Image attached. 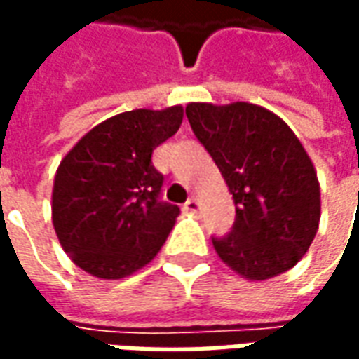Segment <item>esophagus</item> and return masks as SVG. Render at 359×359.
<instances>
[{"label": "esophagus", "mask_w": 359, "mask_h": 359, "mask_svg": "<svg viewBox=\"0 0 359 359\" xmlns=\"http://www.w3.org/2000/svg\"><path fill=\"white\" fill-rule=\"evenodd\" d=\"M184 211H188V213H198V211H200V202H198L196 198H190V200L184 203Z\"/></svg>", "instance_id": "34e87169"}]
</instances>
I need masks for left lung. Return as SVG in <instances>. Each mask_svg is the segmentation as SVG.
<instances>
[{"mask_svg":"<svg viewBox=\"0 0 359 359\" xmlns=\"http://www.w3.org/2000/svg\"><path fill=\"white\" fill-rule=\"evenodd\" d=\"M188 123L236 205L233 233L213 248L234 273L267 280L292 269L316 238L321 190L298 136L262 105L192 102Z\"/></svg>","mask_w":359,"mask_h":359,"instance_id":"1","label":"left lung"}]
</instances>
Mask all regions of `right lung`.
<instances>
[{
    "label": "right lung",
    "mask_w": 359,
    "mask_h": 359,
    "mask_svg": "<svg viewBox=\"0 0 359 359\" xmlns=\"http://www.w3.org/2000/svg\"><path fill=\"white\" fill-rule=\"evenodd\" d=\"M182 105L134 109L95 125L53 179L51 221L61 248L92 277L115 280L148 265L180 210L159 200L151 154L179 130Z\"/></svg>",
    "instance_id": "add662e5"
}]
</instances>
